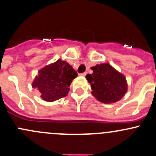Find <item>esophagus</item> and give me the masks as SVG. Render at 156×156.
I'll use <instances>...</instances> for the list:
<instances>
[{"instance_id":"esophagus-1","label":"esophagus","mask_w":156,"mask_h":156,"mask_svg":"<svg viewBox=\"0 0 156 156\" xmlns=\"http://www.w3.org/2000/svg\"><path fill=\"white\" fill-rule=\"evenodd\" d=\"M87 75L86 72H85V73H83L79 74V75H81V76H85V75Z\"/></svg>"}]
</instances>
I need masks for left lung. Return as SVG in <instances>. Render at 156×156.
<instances>
[{"instance_id": "obj_1", "label": "left lung", "mask_w": 156, "mask_h": 156, "mask_svg": "<svg viewBox=\"0 0 156 156\" xmlns=\"http://www.w3.org/2000/svg\"><path fill=\"white\" fill-rule=\"evenodd\" d=\"M93 74L86 78L90 83L92 94L102 103H114L119 101L127 92L125 76L109 63H101L91 67Z\"/></svg>"}]
</instances>
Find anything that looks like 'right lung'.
I'll use <instances>...</instances> for the list:
<instances>
[{
	"label": "right lung",
	"mask_w": 156,
	"mask_h": 156,
	"mask_svg": "<svg viewBox=\"0 0 156 156\" xmlns=\"http://www.w3.org/2000/svg\"><path fill=\"white\" fill-rule=\"evenodd\" d=\"M38 73L32 87L37 88L41 98L47 101H54L66 96L72 81L78 76L72 66L61 60L45 66Z\"/></svg>",
	"instance_id": "right-lung-1"
}]
</instances>
